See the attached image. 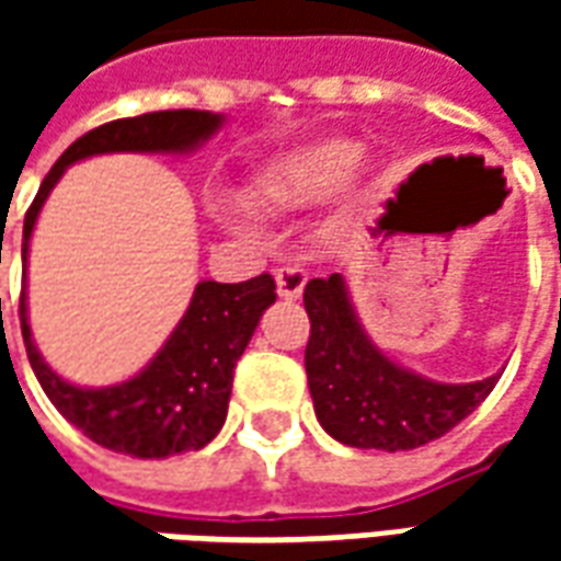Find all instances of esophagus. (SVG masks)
Segmentation results:
<instances>
[{
  "label": "esophagus",
  "instance_id": "obj_1",
  "mask_svg": "<svg viewBox=\"0 0 561 561\" xmlns=\"http://www.w3.org/2000/svg\"><path fill=\"white\" fill-rule=\"evenodd\" d=\"M273 279H276V291L285 300H297L304 294L306 282H309V273H306L300 264H285V267L273 270Z\"/></svg>",
  "mask_w": 561,
  "mask_h": 561
}]
</instances>
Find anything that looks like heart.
<instances>
[{
	"instance_id": "b5f03b06",
	"label": "heart",
	"mask_w": 561,
	"mask_h": 561,
	"mask_svg": "<svg viewBox=\"0 0 561 561\" xmlns=\"http://www.w3.org/2000/svg\"><path fill=\"white\" fill-rule=\"evenodd\" d=\"M360 159V147L345 138H324L273 161L257 176L255 195L267 207H304L345 183Z\"/></svg>"
}]
</instances>
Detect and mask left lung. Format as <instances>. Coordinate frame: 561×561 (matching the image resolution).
<instances>
[{
  "mask_svg": "<svg viewBox=\"0 0 561 561\" xmlns=\"http://www.w3.org/2000/svg\"><path fill=\"white\" fill-rule=\"evenodd\" d=\"M304 306L309 393L321 426L342 445L390 454L430 445L469 417L499 381L438 385L390 364L357 324L340 273L309 282Z\"/></svg>",
  "mask_w": 561,
  "mask_h": 561,
  "instance_id": "obj_1",
  "label": "left lung"
}]
</instances>
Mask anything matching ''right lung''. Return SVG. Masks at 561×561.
I'll list each match as a JSON object with an SVG mask.
<instances>
[{
	"mask_svg": "<svg viewBox=\"0 0 561 561\" xmlns=\"http://www.w3.org/2000/svg\"><path fill=\"white\" fill-rule=\"evenodd\" d=\"M221 126L209 111H156L92 128L56 159L23 219V267L38 209L71 161L99 152H183ZM26 279V273H23ZM276 300L270 273L221 285L201 282L195 297L152 364L116 388H75L44 364L26 321V294H20V330L32 373L56 412L95 445L128 457L156 459L197 450L216 438L228 414L233 366L245 352L264 309ZM2 304V300H0Z\"/></svg>",
	"mask_w": 561,
	"mask_h": 561,
	"instance_id": "right-lung-1",
	"label": "right lung"
}]
</instances>
